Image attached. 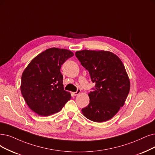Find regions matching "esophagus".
<instances>
[{
	"mask_svg": "<svg viewBox=\"0 0 155 155\" xmlns=\"http://www.w3.org/2000/svg\"><path fill=\"white\" fill-rule=\"evenodd\" d=\"M80 93H81V90L80 89H78V90L76 91V92H73L72 94L74 96H76V95H78Z\"/></svg>",
	"mask_w": 155,
	"mask_h": 155,
	"instance_id": "obj_1",
	"label": "esophagus"
}]
</instances>
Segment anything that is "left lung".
I'll return each mask as SVG.
<instances>
[{
  "label": "left lung",
  "mask_w": 155,
  "mask_h": 155,
  "mask_svg": "<svg viewBox=\"0 0 155 155\" xmlns=\"http://www.w3.org/2000/svg\"><path fill=\"white\" fill-rule=\"evenodd\" d=\"M76 56L95 83L83 114L94 122L111 119L124 106L130 88L124 65L116 54L107 51L84 49L76 51Z\"/></svg>",
  "instance_id": "obj_1"
}]
</instances>
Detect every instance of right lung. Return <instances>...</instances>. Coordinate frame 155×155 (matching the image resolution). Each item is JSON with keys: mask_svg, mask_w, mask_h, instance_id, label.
Instances as JSON below:
<instances>
[{"mask_svg": "<svg viewBox=\"0 0 155 155\" xmlns=\"http://www.w3.org/2000/svg\"><path fill=\"white\" fill-rule=\"evenodd\" d=\"M74 53L68 49L51 48L39 54L24 70L20 90L30 109L48 116L63 108L71 95L64 90L61 66Z\"/></svg>", "mask_w": 155, "mask_h": 155, "instance_id": "1", "label": "right lung"}]
</instances>
